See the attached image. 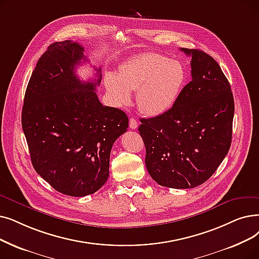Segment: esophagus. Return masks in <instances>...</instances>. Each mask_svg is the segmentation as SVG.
Wrapping results in <instances>:
<instances>
[{
	"instance_id": "34e87169",
	"label": "esophagus",
	"mask_w": 259,
	"mask_h": 259,
	"mask_svg": "<svg viewBox=\"0 0 259 259\" xmlns=\"http://www.w3.org/2000/svg\"><path fill=\"white\" fill-rule=\"evenodd\" d=\"M129 127L131 128V129H137L138 127H139V122H138V120L136 119V118H130V122H129Z\"/></svg>"
}]
</instances>
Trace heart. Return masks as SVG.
<instances>
[{
  "mask_svg": "<svg viewBox=\"0 0 259 259\" xmlns=\"http://www.w3.org/2000/svg\"><path fill=\"white\" fill-rule=\"evenodd\" d=\"M186 79L184 66L165 56L145 53L123 62L117 76H106V88L118 106L131 102L130 91H138V104L145 114L160 115L169 110Z\"/></svg>",
  "mask_w": 259,
  "mask_h": 259,
  "instance_id": "1",
  "label": "heart"
}]
</instances>
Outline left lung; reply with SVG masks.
<instances>
[{"mask_svg":"<svg viewBox=\"0 0 259 259\" xmlns=\"http://www.w3.org/2000/svg\"><path fill=\"white\" fill-rule=\"evenodd\" d=\"M192 57V81L163 114L141 118L145 163L154 181L194 188L217 170L232 142L234 97L221 67L203 51L181 49Z\"/></svg>","mask_w":259,"mask_h":259,"instance_id":"8db88e82","label":"left lung"}]
</instances>
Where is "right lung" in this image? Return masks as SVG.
<instances>
[{
  "label": "right lung",
  "instance_id": "1",
  "mask_svg": "<svg viewBox=\"0 0 259 259\" xmlns=\"http://www.w3.org/2000/svg\"><path fill=\"white\" fill-rule=\"evenodd\" d=\"M83 52L71 40L51 44L31 74L22 109L33 168L72 197L94 194L107 182L112 146L129 125L125 112L99 102L100 69L92 81L77 77Z\"/></svg>",
  "mask_w": 259,
  "mask_h": 259
}]
</instances>
